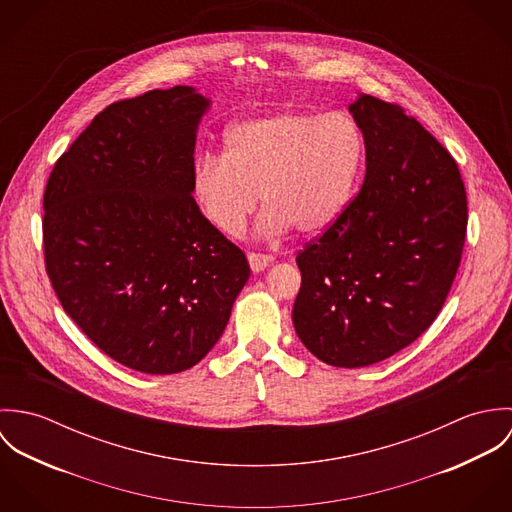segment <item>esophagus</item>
<instances>
[{
    "instance_id": "esophagus-1",
    "label": "esophagus",
    "mask_w": 512,
    "mask_h": 512,
    "mask_svg": "<svg viewBox=\"0 0 512 512\" xmlns=\"http://www.w3.org/2000/svg\"><path fill=\"white\" fill-rule=\"evenodd\" d=\"M272 262H274V256L258 254V252H250V254H248V264H250V268H252L254 274L264 272Z\"/></svg>"
}]
</instances>
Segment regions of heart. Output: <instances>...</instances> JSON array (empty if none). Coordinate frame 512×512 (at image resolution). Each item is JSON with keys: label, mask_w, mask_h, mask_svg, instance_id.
<instances>
[{"label": "heart", "mask_w": 512, "mask_h": 512, "mask_svg": "<svg viewBox=\"0 0 512 512\" xmlns=\"http://www.w3.org/2000/svg\"><path fill=\"white\" fill-rule=\"evenodd\" d=\"M365 138L345 112L282 110L244 120L224 138V157L203 155L191 173V193L207 222L236 236L260 203V230L290 226L303 236L327 230L347 209L363 163Z\"/></svg>", "instance_id": "obj_1"}]
</instances>
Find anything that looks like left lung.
Wrapping results in <instances>:
<instances>
[{
	"mask_svg": "<svg viewBox=\"0 0 512 512\" xmlns=\"http://www.w3.org/2000/svg\"><path fill=\"white\" fill-rule=\"evenodd\" d=\"M349 112L366 149L357 197L295 258L293 327L327 365L380 363L438 317L457 274L467 195L455 159L404 108L361 94Z\"/></svg>",
	"mask_w": 512,
	"mask_h": 512,
	"instance_id": "1",
	"label": "left lung"
}]
</instances>
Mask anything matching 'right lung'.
Wrapping results in <instances>:
<instances>
[{"label":"right lung","mask_w":512,"mask_h":512,"mask_svg":"<svg viewBox=\"0 0 512 512\" xmlns=\"http://www.w3.org/2000/svg\"><path fill=\"white\" fill-rule=\"evenodd\" d=\"M209 106L191 86L110 104L59 157L43 197L45 268L63 309L110 359L146 374L197 365L250 278L191 195Z\"/></svg>","instance_id":"obj_1"}]
</instances>
